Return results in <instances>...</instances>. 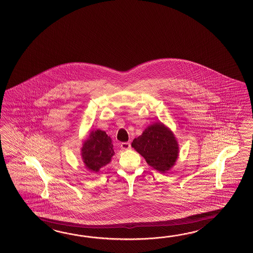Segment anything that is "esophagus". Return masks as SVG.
<instances>
[{
    "instance_id": "34e87169",
    "label": "esophagus",
    "mask_w": 253,
    "mask_h": 253,
    "mask_svg": "<svg viewBox=\"0 0 253 253\" xmlns=\"http://www.w3.org/2000/svg\"><path fill=\"white\" fill-rule=\"evenodd\" d=\"M120 146H121L122 149L127 150V149H129V148L131 147V145H130V143H128V142H125V143H121Z\"/></svg>"
}]
</instances>
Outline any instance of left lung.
Returning a JSON list of instances; mask_svg holds the SVG:
<instances>
[{"label":"left lung","mask_w":253,"mask_h":253,"mask_svg":"<svg viewBox=\"0 0 253 253\" xmlns=\"http://www.w3.org/2000/svg\"><path fill=\"white\" fill-rule=\"evenodd\" d=\"M132 147L150 167L161 172L172 168L179 153L174 134L162 123H155L146 127L143 134L133 140Z\"/></svg>","instance_id":"obj_1"}]
</instances>
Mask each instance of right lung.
Masks as SVG:
<instances>
[{"mask_svg": "<svg viewBox=\"0 0 253 253\" xmlns=\"http://www.w3.org/2000/svg\"><path fill=\"white\" fill-rule=\"evenodd\" d=\"M114 155L112 140L105 131L99 129L92 130L81 148V156L85 166L94 172H98L101 167L109 164Z\"/></svg>", "mask_w": 253, "mask_h": 253, "instance_id": "obj_1", "label": "right lung"}]
</instances>
